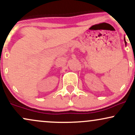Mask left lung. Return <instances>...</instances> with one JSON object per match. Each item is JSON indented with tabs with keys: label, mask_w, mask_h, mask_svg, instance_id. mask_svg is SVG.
<instances>
[{
	"label": "left lung",
	"mask_w": 135,
	"mask_h": 135,
	"mask_svg": "<svg viewBox=\"0 0 135 135\" xmlns=\"http://www.w3.org/2000/svg\"><path fill=\"white\" fill-rule=\"evenodd\" d=\"M124 43H125V45H126V43H127V42H126V41H125V38H124Z\"/></svg>",
	"instance_id": "obj_1"
}]
</instances>
